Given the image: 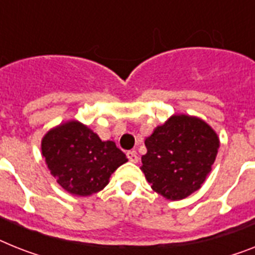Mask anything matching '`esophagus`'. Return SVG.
<instances>
[{
    "label": "esophagus",
    "mask_w": 255,
    "mask_h": 255,
    "mask_svg": "<svg viewBox=\"0 0 255 255\" xmlns=\"http://www.w3.org/2000/svg\"><path fill=\"white\" fill-rule=\"evenodd\" d=\"M126 156H128V159H129L131 163H138V160H139V157H138L135 151H128Z\"/></svg>",
    "instance_id": "1"
}]
</instances>
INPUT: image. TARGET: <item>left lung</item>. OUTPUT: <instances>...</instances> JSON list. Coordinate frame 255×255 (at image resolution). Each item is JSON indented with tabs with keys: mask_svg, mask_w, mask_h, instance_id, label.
<instances>
[{
	"mask_svg": "<svg viewBox=\"0 0 255 255\" xmlns=\"http://www.w3.org/2000/svg\"><path fill=\"white\" fill-rule=\"evenodd\" d=\"M140 169L155 193L181 201L199 190L218 155L220 139L197 116L174 113L144 139Z\"/></svg>",
	"mask_w": 255,
	"mask_h": 255,
	"instance_id": "8db88e82",
	"label": "left lung"
}]
</instances>
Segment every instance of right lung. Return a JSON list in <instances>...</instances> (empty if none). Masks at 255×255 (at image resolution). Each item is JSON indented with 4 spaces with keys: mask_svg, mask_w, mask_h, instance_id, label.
<instances>
[{
    "mask_svg": "<svg viewBox=\"0 0 255 255\" xmlns=\"http://www.w3.org/2000/svg\"><path fill=\"white\" fill-rule=\"evenodd\" d=\"M41 156L57 184L75 197H90L109 184L126 155L77 120L54 126L41 138Z\"/></svg>",
    "mask_w": 255,
    "mask_h": 255,
    "instance_id": "add662e5",
    "label": "right lung"
}]
</instances>
